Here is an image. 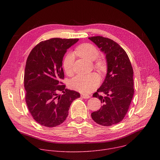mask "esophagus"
<instances>
[{"mask_svg": "<svg viewBox=\"0 0 160 160\" xmlns=\"http://www.w3.org/2000/svg\"><path fill=\"white\" fill-rule=\"evenodd\" d=\"M81 97L83 98H89L90 97V96L89 95H87V94H82Z\"/></svg>", "mask_w": 160, "mask_h": 160, "instance_id": "esophagus-1", "label": "esophagus"}]
</instances>
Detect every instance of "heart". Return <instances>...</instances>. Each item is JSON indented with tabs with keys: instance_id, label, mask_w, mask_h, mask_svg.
I'll use <instances>...</instances> for the list:
<instances>
[{
	"instance_id": "1",
	"label": "heart",
	"mask_w": 160,
	"mask_h": 160,
	"mask_svg": "<svg viewBox=\"0 0 160 160\" xmlns=\"http://www.w3.org/2000/svg\"><path fill=\"white\" fill-rule=\"evenodd\" d=\"M75 53L89 61L95 60L99 54L97 48L90 43H83L79 45L76 49ZM74 62V54L72 52L67 53L64 58L63 66L65 72L68 75L72 74ZM100 64V63H98V65ZM99 82L98 76L95 74L78 75L70 81L69 86L71 89L81 93H88L98 87Z\"/></svg>"
}]
</instances>
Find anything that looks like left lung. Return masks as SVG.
<instances>
[{"instance_id":"left-lung-1","label":"left lung","mask_w":160,"mask_h":160,"mask_svg":"<svg viewBox=\"0 0 160 160\" xmlns=\"http://www.w3.org/2000/svg\"><path fill=\"white\" fill-rule=\"evenodd\" d=\"M89 39L104 52L108 63L106 78L93 95L102 106L91 117L97 124L109 127L122 121L128 110L134 93L133 68L127 52L116 42L102 36Z\"/></svg>"}]
</instances>
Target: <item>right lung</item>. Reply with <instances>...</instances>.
<instances>
[{
	"instance_id": "add662e5",
	"label": "right lung",
	"mask_w": 160,
	"mask_h": 160,
	"mask_svg": "<svg viewBox=\"0 0 160 160\" xmlns=\"http://www.w3.org/2000/svg\"><path fill=\"white\" fill-rule=\"evenodd\" d=\"M78 41L52 38L41 41L28 56L24 76L25 101L33 119L41 126L55 127L63 123L71 103L80 97L60 81L64 79L63 56ZM59 92L63 95L59 96Z\"/></svg>"
}]
</instances>
